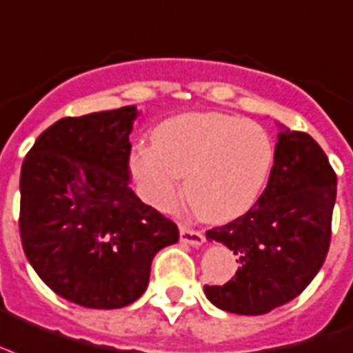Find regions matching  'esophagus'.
I'll return each mask as SVG.
<instances>
[{
    "label": "esophagus",
    "instance_id": "esophagus-1",
    "mask_svg": "<svg viewBox=\"0 0 353 353\" xmlns=\"http://www.w3.org/2000/svg\"><path fill=\"white\" fill-rule=\"evenodd\" d=\"M179 236H181V242L192 244V246H200L203 242V233L198 230H192L188 225H179Z\"/></svg>",
    "mask_w": 353,
    "mask_h": 353
}]
</instances>
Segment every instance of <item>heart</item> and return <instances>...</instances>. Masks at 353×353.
I'll return each instance as SVG.
<instances>
[{
    "mask_svg": "<svg viewBox=\"0 0 353 353\" xmlns=\"http://www.w3.org/2000/svg\"><path fill=\"white\" fill-rule=\"evenodd\" d=\"M274 163V142L263 125L236 117L179 114L153 131V146L134 148L131 174L142 198L170 209L185 176V200L207 222H228L257 200Z\"/></svg>",
    "mask_w": 353,
    "mask_h": 353,
    "instance_id": "b5f03b06",
    "label": "heart"
}]
</instances>
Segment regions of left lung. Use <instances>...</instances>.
I'll return each instance as SVG.
<instances>
[{
	"label": "left lung",
	"instance_id": "left-lung-1",
	"mask_svg": "<svg viewBox=\"0 0 353 353\" xmlns=\"http://www.w3.org/2000/svg\"><path fill=\"white\" fill-rule=\"evenodd\" d=\"M335 198L337 174L324 150L303 131H281L259 200L205 233L239 257L228 283L205 285L207 298L236 314H265L294 300L326 261Z\"/></svg>",
	"mask_w": 353,
	"mask_h": 353
}]
</instances>
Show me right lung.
<instances>
[{"instance_id": "1", "label": "right lung", "mask_w": 353, "mask_h": 353, "mask_svg": "<svg viewBox=\"0 0 353 353\" xmlns=\"http://www.w3.org/2000/svg\"><path fill=\"white\" fill-rule=\"evenodd\" d=\"M134 105L61 118L20 176V239L34 272L64 300L118 309L141 298L177 225L129 187Z\"/></svg>"}]
</instances>
